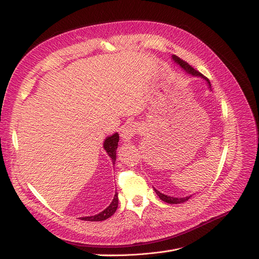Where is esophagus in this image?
<instances>
[{
	"label": "esophagus",
	"mask_w": 259,
	"mask_h": 259,
	"mask_svg": "<svg viewBox=\"0 0 259 259\" xmlns=\"http://www.w3.org/2000/svg\"><path fill=\"white\" fill-rule=\"evenodd\" d=\"M137 132H138L137 124H135V123H128L127 125L122 130L121 136H122L123 141H125V142L130 141Z\"/></svg>",
	"instance_id": "obj_1"
}]
</instances>
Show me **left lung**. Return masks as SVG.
Returning a JSON list of instances; mask_svg holds the SVG:
<instances>
[{"instance_id": "left-lung-1", "label": "left lung", "mask_w": 259, "mask_h": 259, "mask_svg": "<svg viewBox=\"0 0 259 259\" xmlns=\"http://www.w3.org/2000/svg\"><path fill=\"white\" fill-rule=\"evenodd\" d=\"M172 59L174 60L175 64H178L183 70H185L186 72H187L188 74H190V75H192V76H196V77H202L203 79H205L206 81L208 82L209 88H210V82H209L208 78H206L202 73H200L199 71H196L195 69H193L188 63H186V61H184L183 59H181L180 57L175 56V55H172ZM154 190H155V192H156V194L159 196V199H160L161 201H163V202H165V203H168V204H181V203H184V202H186V201H188V200L191 198V196H192V195H188V196H185V198H174V196L165 195V194L159 192L157 189H155V188H154Z\"/></svg>"}]
</instances>
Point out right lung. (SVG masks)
Wrapping results in <instances>:
<instances>
[{"label":"right lung","instance_id":"obj_1","mask_svg":"<svg viewBox=\"0 0 259 259\" xmlns=\"http://www.w3.org/2000/svg\"><path fill=\"white\" fill-rule=\"evenodd\" d=\"M118 142H119V134L115 133L113 135L107 137L104 141V144H103L104 150L108 154V156L111 158L112 164L116 163V158H117L116 150L118 148ZM118 202H119L118 201V193L116 192L115 196H113V199H112V202L109 204L107 208H105L104 210L101 211L98 214L90 215V217H81V218H79V219L84 220V221H103V220H106V219L109 218V217H111L113 213L116 212V210L118 208Z\"/></svg>","mask_w":259,"mask_h":259}]
</instances>
